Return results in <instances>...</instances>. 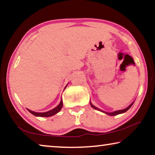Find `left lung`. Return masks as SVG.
I'll list each match as a JSON object with an SVG mask.
<instances>
[{"mask_svg":"<svg viewBox=\"0 0 155 155\" xmlns=\"http://www.w3.org/2000/svg\"><path fill=\"white\" fill-rule=\"evenodd\" d=\"M133 103H131V104H130V105L127 107V108H126V109H124L119 110V111H114V112H112V113H107V112H105V111H102V110L98 109V108H97V107H96L95 106H94L93 104H91V103H90V105L91 106V107H92V108L95 109H97V110H99V111H102V112H103V113H104V114H107L110 115H118V114H122V113H124V112H126L127 111H128V110L130 108L131 106L133 105Z\"/></svg>","mask_w":155,"mask_h":155,"instance_id":"8db88e82","label":"left lung"}]
</instances>
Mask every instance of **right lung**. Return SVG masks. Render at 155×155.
<instances>
[{"mask_svg":"<svg viewBox=\"0 0 155 155\" xmlns=\"http://www.w3.org/2000/svg\"><path fill=\"white\" fill-rule=\"evenodd\" d=\"M63 107V102L62 100H61V102H60L59 104L57 107H56L55 108H54L53 109L51 110V111H48L47 112H44V113H38V112H34L31 111L29 109H27L28 111H29L31 114H32L33 115H35V116H38V117H50L52 116V115H54V114H56L57 113H58L60 110Z\"/></svg>","mask_w":155,"mask_h":155,"instance_id":"right-lung-1","label":"right lung"}]
</instances>
